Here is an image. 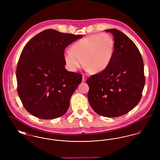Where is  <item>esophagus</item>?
<instances>
[{
	"label": "esophagus",
	"instance_id": "obj_1",
	"mask_svg": "<svg viewBox=\"0 0 160 160\" xmlns=\"http://www.w3.org/2000/svg\"><path fill=\"white\" fill-rule=\"evenodd\" d=\"M86 78H85V77L84 76H83V78H82V82H86Z\"/></svg>",
	"mask_w": 160,
	"mask_h": 160
}]
</instances>
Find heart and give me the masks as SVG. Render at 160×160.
I'll use <instances>...</instances> for the list:
<instances>
[{
	"instance_id": "1",
	"label": "heart",
	"mask_w": 160,
	"mask_h": 160,
	"mask_svg": "<svg viewBox=\"0 0 160 160\" xmlns=\"http://www.w3.org/2000/svg\"><path fill=\"white\" fill-rule=\"evenodd\" d=\"M114 41L108 33L95 34L75 42L71 51L63 54L65 64L69 70L75 72L84 63L89 71L99 73L110 65L114 53Z\"/></svg>"
}]
</instances>
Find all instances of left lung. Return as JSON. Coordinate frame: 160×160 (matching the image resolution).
<instances>
[{
    "instance_id": "obj_1",
    "label": "left lung",
    "mask_w": 160,
    "mask_h": 160,
    "mask_svg": "<svg viewBox=\"0 0 160 160\" xmlns=\"http://www.w3.org/2000/svg\"><path fill=\"white\" fill-rule=\"evenodd\" d=\"M106 31L114 37L113 56L106 70L88 79V99L97 114L114 118L128 113L139 102L145 83L144 65L129 37L116 29Z\"/></svg>"
}]
</instances>
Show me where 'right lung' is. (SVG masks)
<instances>
[{
	"label": "right lung",
	"instance_id": "obj_1",
	"mask_svg": "<svg viewBox=\"0 0 160 160\" xmlns=\"http://www.w3.org/2000/svg\"><path fill=\"white\" fill-rule=\"evenodd\" d=\"M82 37L47 29L24 46L16 77L19 97L29 113L40 119H52L67 112L82 76L65 68L64 50Z\"/></svg>",
	"mask_w": 160,
	"mask_h": 160
}]
</instances>
